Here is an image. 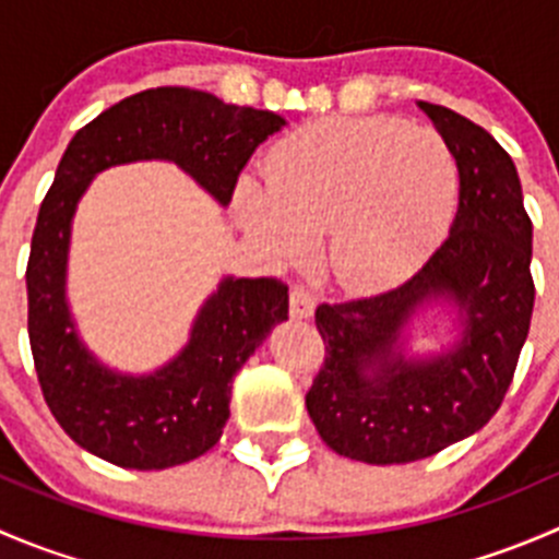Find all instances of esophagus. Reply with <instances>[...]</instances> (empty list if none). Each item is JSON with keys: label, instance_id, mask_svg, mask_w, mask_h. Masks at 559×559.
Returning <instances> with one entry per match:
<instances>
[{"label": "esophagus", "instance_id": "esophagus-1", "mask_svg": "<svg viewBox=\"0 0 559 559\" xmlns=\"http://www.w3.org/2000/svg\"><path fill=\"white\" fill-rule=\"evenodd\" d=\"M289 311L295 319H311L313 311H316V300L311 292L306 289H295L289 295Z\"/></svg>", "mask_w": 559, "mask_h": 559}]
</instances>
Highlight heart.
<instances>
[{
	"label": "heart",
	"instance_id": "b5f03b06",
	"mask_svg": "<svg viewBox=\"0 0 559 559\" xmlns=\"http://www.w3.org/2000/svg\"><path fill=\"white\" fill-rule=\"evenodd\" d=\"M460 173L438 134L397 118H324L273 145L264 180L235 191V218L273 264L326 233L324 264L352 292L408 281L452 224Z\"/></svg>",
	"mask_w": 559,
	"mask_h": 559
}]
</instances>
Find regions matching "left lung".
Masks as SVG:
<instances>
[{"mask_svg": "<svg viewBox=\"0 0 559 559\" xmlns=\"http://www.w3.org/2000/svg\"><path fill=\"white\" fill-rule=\"evenodd\" d=\"M452 151L460 205L443 246L394 289L316 308L326 357L306 394L321 441L348 460L403 465L481 430L527 341L533 224L498 140L449 107L416 103ZM448 337L414 349L416 329Z\"/></svg>", "mask_w": 559, "mask_h": 559, "instance_id": "obj_1", "label": "left lung"}]
</instances>
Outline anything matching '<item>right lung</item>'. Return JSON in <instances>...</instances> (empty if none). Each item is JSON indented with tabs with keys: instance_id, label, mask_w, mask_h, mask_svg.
Wrapping results in <instances>:
<instances>
[{
	"instance_id": "right-lung-1",
	"label": "right lung",
	"mask_w": 559,
	"mask_h": 559,
	"mask_svg": "<svg viewBox=\"0 0 559 559\" xmlns=\"http://www.w3.org/2000/svg\"><path fill=\"white\" fill-rule=\"evenodd\" d=\"M284 127L286 118L273 110L159 86L107 107L67 145L32 235L29 343L50 414L99 460L165 471L216 447L229 419L233 379L270 330L289 319V292L273 278L224 275L167 362L145 373L110 368L83 341L67 295L72 222L83 194L110 167L170 162L227 207L253 151Z\"/></svg>"
}]
</instances>
